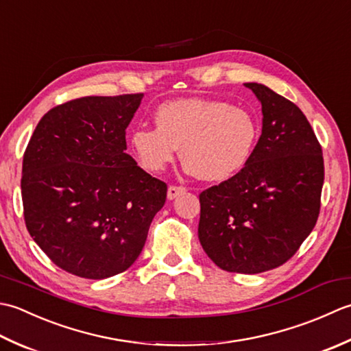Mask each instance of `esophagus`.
I'll return each instance as SVG.
<instances>
[{
  "label": "esophagus",
  "mask_w": 351,
  "mask_h": 351,
  "mask_svg": "<svg viewBox=\"0 0 351 351\" xmlns=\"http://www.w3.org/2000/svg\"><path fill=\"white\" fill-rule=\"evenodd\" d=\"M184 192H186V189L182 188V186H169L167 197H168V199H174V198H177L178 195L184 194Z\"/></svg>",
  "instance_id": "esophagus-1"
}]
</instances>
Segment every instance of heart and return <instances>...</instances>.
Returning a JSON list of instances; mask_svg holds the SVG:
<instances>
[{
    "instance_id": "1",
    "label": "heart",
    "mask_w": 351,
    "mask_h": 351,
    "mask_svg": "<svg viewBox=\"0 0 351 351\" xmlns=\"http://www.w3.org/2000/svg\"><path fill=\"white\" fill-rule=\"evenodd\" d=\"M156 127L136 125L128 145L148 173L165 169L180 147L183 168L207 182L239 174L252 159L261 128L244 107L209 98L163 103L154 113Z\"/></svg>"
}]
</instances>
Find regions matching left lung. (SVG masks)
<instances>
[{
  "label": "left lung",
  "instance_id": "obj_1",
  "mask_svg": "<svg viewBox=\"0 0 351 351\" xmlns=\"http://www.w3.org/2000/svg\"><path fill=\"white\" fill-rule=\"evenodd\" d=\"M262 134L239 174L199 194L198 239L221 269L259 274L291 259L317 224L323 152L309 121L262 83Z\"/></svg>",
  "mask_w": 351,
  "mask_h": 351
}]
</instances>
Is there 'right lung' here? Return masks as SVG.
I'll return each mask as SVG.
<instances>
[{
	"mask_svg": "<svg viewBox=\"0 0 351 351\" xmlns=\"http://www.w3.org/2000/svg\"><path fill=\"white\" fill-rule=\"evenodd\" d=\"M142 94L83 97L47 112L23 160L28 233L57 267L101 280L138 259L167 184L125 153Z\"/></svg>",
	"mask_w": 351,
	"mask_h": 351,
	"instance_id": "obj_1",
	"label": "right lung"
}]
</instances>
